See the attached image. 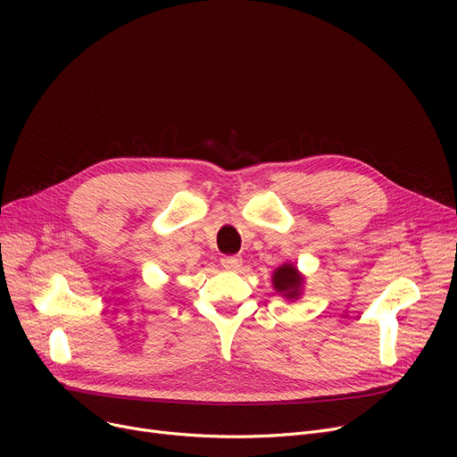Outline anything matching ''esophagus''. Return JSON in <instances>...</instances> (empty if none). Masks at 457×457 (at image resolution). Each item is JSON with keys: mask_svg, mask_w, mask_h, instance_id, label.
<instances>
[{"mask_svg": "<svg viewBox=\"0 0 457 457\" xmlns=\"http://www.w3.org/2000/svg\"><path fill=\"white\" fill-rule=\"evenodd\" d=\"M220 262L226 270H238V267L243 265V259L238 255H226L220 259Z\"/></svg>", "mask_w": 457, "mask_h": 457, "instance_id": "1", "label": "esophagus"}]
</instances>
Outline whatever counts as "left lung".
<instances>
[{"mask_svg": "<svg viewBox=\"0 0 457 457\" xmlns=\"http://www.w3.org/2000/svg\"><path fill=\"white\" fill-rule=\"evenodd\" d=\"M303 285H305L303 274L289 261L283 262L281 267H278L272 272L274 291L285 300H291V302L298 300L303 295Z\"/></svg>", "mask_w": 457, "mask_h": 457, "instance_id": "8db88e82", "label": "left lung"}]
</instances>
